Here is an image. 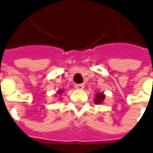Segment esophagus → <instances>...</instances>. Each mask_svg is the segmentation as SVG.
<instances>
[{"instance_id":"esophagus-1","label":"esophagus","mask_w":153,"mask_h":153,"mask_svg":"<svg viewBox=\"0 0 153 153\" xmlns=\"http://www.w3.org/2000/svg\"><path fill=\"white\" fill-rule=\"evenodd\" d=\"M84 87H85L84 84H76V85H75V88L76 89H83Z\"/></svg>"}]
</instances>
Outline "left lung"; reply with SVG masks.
Returning <instances> with one entry per match:
<instances>
[{
    "instance_id": "left-lung-1",
    "label": "left lung",
    "mask_w": 153,
    "mask_h": 153,
    "mask_svg": "<svg viewBox=\"0 0 153 153\" xmlns=\"http://www.w3.org/2000/svg\"><path fill=\"white\" fill-rule=\"evenodd\" d=\"M105 96L102 93H98L97 95H96V98L94 100V102L95 104L98 105V104H101L103 102V100H105Z\"/></svg>"
}]
</instances>
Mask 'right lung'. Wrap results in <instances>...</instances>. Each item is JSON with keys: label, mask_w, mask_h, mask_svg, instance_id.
Returning <instances> with one entry per match:
<instances>
[{"label": "right lung", "mask_w": 153, "mask_h": 153, "mask_svg": "<svg viewBox=\"0 0 153 153\" xmlns=\"http://www.w3.org/2000/svg\"><path fill=\"white\" fill-rule=\"evenodd\" d=\"M62 93H63V90H59V92H58V94H61Z\"/></svg>", "instance_id": "right-lung-1"}]
</instances>
